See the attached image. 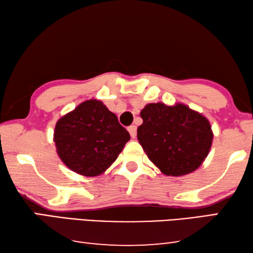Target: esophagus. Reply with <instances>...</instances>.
<instances>
[{
	"mask_svg": "<svg viewBox=\"0 0 253 253\" xmlns=\"http://www.w3.org/2000/svg\"><path fill=\"white\" fill-rule=\"evenodd\" d=\"M128 131H129L131 138H135V137H136V131H137V127L135 125H131V126L128 127Z\"/></svg>",
	"mask_w": 253,
	"mask_h": 253,
	"instance_id": "34e87169",
	"label": "esophagus"
}]
</instances>
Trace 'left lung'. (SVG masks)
<instances>
[{"mask_svg": "<svg viewBox=\"0 0 253 253\" xmlns=\"http://www.w3.org/2000/svg\"><path fill=\"white\" fill-rule=\"evenodd\" d=\"M137 138L148 158L166 176L198 169L208 156L213 132L203 114L185 104L151 103L141 109Z\"/></svg>", "mask_w": 253, "mask_h": 253, "instance_id": "obj_1", "label": "left lung"}]
</instances>
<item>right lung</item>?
<instances>
[{
	"mask_svg": "<svg viewBox=\"0 0 253 253\" xmlns=\"http://www.w3.org/2000/svg\"><path fill=\"white\" fill-rule=\"evenodd\" d=\"M53 139L66 167L95 177L112 166L130 136L103 102L89 99L58 119Z\"/></svg>",
	"mask_w": 253,
	"mask_h": 253,
	"instance_id": "right-lung-1",
	"label": "right lung"
}]
</instances>
